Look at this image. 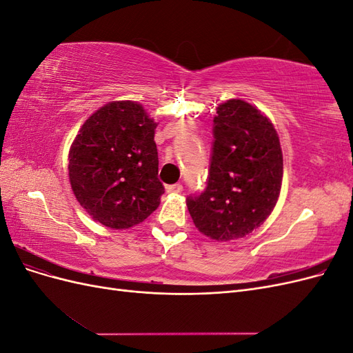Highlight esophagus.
Returning <instances> with one entry per match:
<instances>
[{"instance_id":"esophagus-1","label":"esophagus","mask_w":353,"mask_h":353,"mask_svg":"<svg viewBox=\"0 0 353 353\" xmlns=\"http://www.w3.org/2000/svg\"><path fill=\"white\" fill-rule=\"evenodd\" d=\"M166 191H168V193L178 194V193H181V191H183V185H181V184H172V185H168V187H166Z\"/></svg>"}]
</instances>
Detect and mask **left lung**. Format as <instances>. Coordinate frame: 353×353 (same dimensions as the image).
I'll return each mask as SVG.
<instances>
[{
  "mask_svg": "<svg viewBox=\"0 0 353 353\" xmlns=\"http://www.w3.org/2000/svg\"><path fill=\"white\" fill-rule=\"evenodd\" d=\"M206 190L187 199L196 228L216 241L261 227L280 197L283 152L270 117L240 99L218 105Z\"/></svg>",
  "mask_w": 353,
  "mask_h": 353,
  "instance_id": "8db88e82",
  "label": "left lung"
}]
</instances>
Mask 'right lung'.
Wrapping results in <instances>:
<instances>
[{"instance_id":"obj_1","label":"right lung","mask_w":353,"mask_h":353,"mask_svg":"<svg viewBox=\"0 0 353 353\" xmlns=\"http://www.w3.org/2000/svg\"><path fill=\"white\" fill-rule=\"evenodd\" d=\"M157 123L140 103L110 101L83 122L69 150V181L85 212L128 230L145 221L165 193L157 178Z\"/></svg>"}]
</instances>
